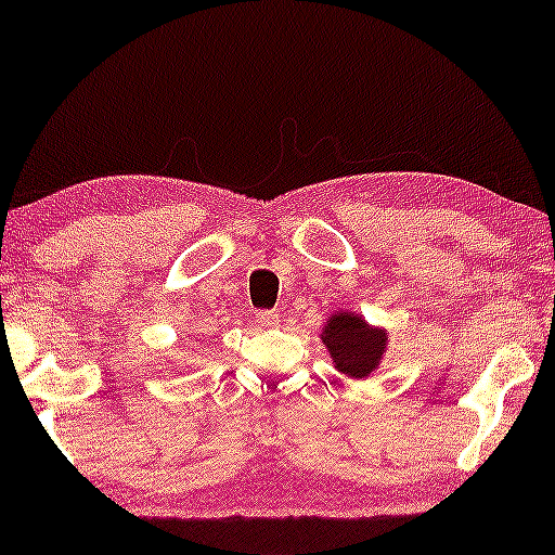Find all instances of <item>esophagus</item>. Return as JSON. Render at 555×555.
Masks as SVG:
<instances>
[{"mask_svg": "<svg viewBox=\"0 0 555 555\" xmlns=\"http://www.w3.org/2000/svg\"><path fill=\"white\" fill-rule=\"evenodd\" d=\"M256 320H258L260 326H268V330H275V326L280 324V314L272 312V310H262V312H258Z\"/></svg>", "mask_w": 555, "mask_h": 555, "instance_id": "1", "label": "esophagus"}]
</instances>
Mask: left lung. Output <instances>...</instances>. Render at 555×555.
<instances>
[{
	"label": "left lung",
	"instance_id": "obj_1",
	"mask_svg": "<svg viewBox=\"0 0 555 555\" xmlns=\"http://www.w3.org/2000/svg\"><path fill=\"white\" fill-rule=\"evenodd\" d=\"M322 341L330 349L334 369L349 378H366L384 359L388 334L386 330L371 326L359 314L339 310L324 324Z\"/></svg>",
	"mask_w": 555,
	"mask_h": 555
}]
</instances>
